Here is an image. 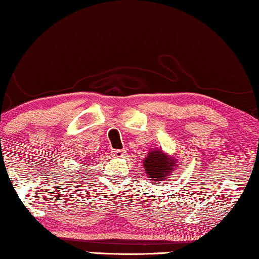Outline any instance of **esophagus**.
<instances>
[{
	"instance_id": "obj_1",
	"label": "esophagus",
	"mask_w": 259,
	"mask_h": 259,
	"mask_svg": "<svg viewBox=\"0 0 259 259\" xmlns=\"http://www.w3.org/2000/svg\"><path fill=\"white\" fill-rule=\"evenodd\" d=\"M111 154H113L114 157H117V158L123 157L125 154V150H113V151H111Z\"/></svg>"
}]
</instances>
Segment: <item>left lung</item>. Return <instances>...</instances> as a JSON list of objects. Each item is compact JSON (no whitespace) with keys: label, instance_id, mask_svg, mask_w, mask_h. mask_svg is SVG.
<instances>
[{"label":"left lung","instance_id":"8db88e82","mask_svg":"<svg viewBox=\"0 0 259 259\" xmlns=\"http://www.w3.org/2000/svg\"><path fill=\"white\" fill-rule=\"evenodd\" d=\"M177 160L164 153L159 149H153L148 153V156L143 160L146 176H149L150 180L160 181L163 183L169 178L172 171L177 168Z\"/></svg>","mask_w":259,"mask_h":259}]
</instances>
